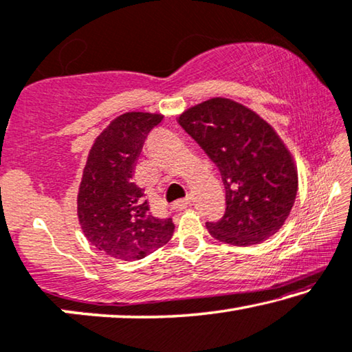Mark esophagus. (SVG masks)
I'll use <instances>...</instances> for the list:
<instances>
[{"instance_id": "34e87169", "label": "esophagus", "mask_w": 352, "mask_h": 352, "mask_svg": "<svg viewBox=\"0 0 352 352\" xmlns=\"http://www.w3.org/2000/svg\"><path fill=\"white\" fill-rule=\"evenodd\" d=\"M191 204V196H186L185 199H180V201H177V202H174L172 204V208L174 210H183V208H186L188 206H190Z\"/></svg>"}]
</instances>
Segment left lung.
Masks as SVG:
<instances>
[{"mask_svg": "<svg viewBox=\"0 0 352 352\" xmlns=\"http://www.w3.org/2000/svg\"><path fill=\"white\" fill-rule=\"evenodd\" d=\"M178 123L217 164L226 188V212L207 223L210 235L250 246L276 234L296 201L297 170L272 126L224 98L188 109Z\"/></svg>", "mask_w": 352, "mask_h": 352, "instance_id": "obj_1", "label": "left lung"}]
</instances>
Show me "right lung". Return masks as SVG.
I'll use <instances>...</instances> for the list:
<instances>
[{
	"label": "right lung",
	"mask_w": 352,
	"mask_h": 352,
	"mask_svg": "<svg viewBox=\"0 0 352 352\" xmlns=\"http://www.w3.org/2000/svg\"><path fill=\"white\" fill-rule=\"evenodd\" d=\"M162 115L129 112L104 129L88 155L77 196L78 221L88 242L123 261H138L169 242L172 218H158L134 183L135 162Z\"/></svg>",
	"instance_id": "right-lung-1"
}]
</instances>
